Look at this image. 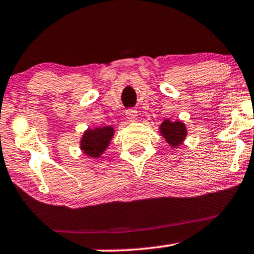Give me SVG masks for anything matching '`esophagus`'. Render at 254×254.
Returning <instances> with one entry per match:
<instances>
[{
    "instance_id": "34e87169",
    "label": "esophagus",
    "mask_w": 254,
    "mask_h": 254,
    "mask_svg": "<svg viewBox=\"0 0 254 254\" xmlns=\"http://www.w3.org/2000/svg\"><path fill=\"white\" fill-rule=\"evenodd\" d=\"M126 116L129 121H134V120H137V116H138L137 110H135V109H128L126 111Z\"/></svg>"
}]
</instances>
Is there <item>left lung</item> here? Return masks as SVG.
<instances>
[{
  "label": "left lung",
  "mask_w": 254,
  "mask_h": 254,
  "mask_svg": "<svg viewBox=\"0 0 254 254\" xmlns=\"http://www.w3.org/2000/svg\"><path fill=\"white\" fill-rule=\"evenodd\" d=\"M160 133L168 144L176 148L187 137V127L181 121L172 122L170 120H165L160 126Z\"/></svg>",
  "instance_id": "left-lung-1"
}]
</instances>
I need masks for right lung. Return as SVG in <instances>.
Masks as SVG:
<instances>
[{"instance_id":"obj_1","label":"right lung","mask_w":254,"mask_h":254,"mask_svg":"<svg viewBox=\"0 0 254 254\" xmlns=\"http://www.w3.org/2000/svg\"><path fill=\"white\" fill-rule=\"evenodd\" d=\"M114 135V128L100 127L94 129H87L81 139V149L91 157H99L110 144Z\"/></svg>"}]
</instances>
